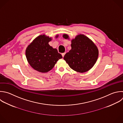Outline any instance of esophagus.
Masks as SVG:
<instances>
[{"label": "esophagus", "instance_id": "34e87169", "mask_svg": "<svg viewBox=\"0 0 123 123\" xmlns=\"http://www.w3.org/2000/svg\"><path fill=\"white\" fill-rule=\"evenodd\" d=\"M65 54V52H64V53H62V57H64V55Z\"/></svg>", "mask_w": 123, "mask_h": 123}]
</instances>
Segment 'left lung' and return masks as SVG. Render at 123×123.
I'll return each mask as SVG.
<instances>
[{
  "mask_svg": "<svg viewBox=\"0 0 123 123\" xmlns=\"http://www.w3.org/2000/svg\"><path fill=\"white\" fill-rule=\"evenodd\" d=\"M63 37L69 39L67 34ZM71 49L65 54L64 60L74 71L84 73L94 65L98 59V50L93 41L84 35H77L71 41Z\"/></svg>",
  "mask_w": 123,
  "mask_h": 123,
  "instance_id": "1",
  "label": "left lung"
}]
</instances>
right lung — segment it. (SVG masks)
I'll use <instances>...</instances> for the list:
<instances>
[{"label":"right lung","mask_w":123,"mask_h":123,"mask_svg":"<svg viewBox=\"0 0 123 123\" xmlns=\"http://www.w3.org/2000/svg\"><path fill=\"white\" fill-rule=\"evenodd\" d=\"M58 35L56 36V38ZM51 38L45 35L36 37L28 46L25 51L27 61L35 70L47 73L55 66L57 62L62 58L56 49H53L49 42Z\"/></svg>","instance_id":"1"}]
</instances>
